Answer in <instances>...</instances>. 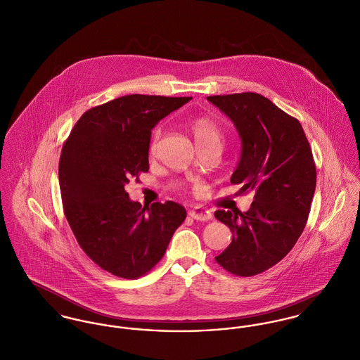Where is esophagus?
I'll return each mask as SVG.
<instances>
[{"mask_svg": "<svg viewBox=\"0 0 360 360\" xmlns=\"http://www.w3.org/2000/svg\"><path fill=\"white\" fill-rule=\"evenodd\" d=\"M189 217L195 221H210L212 218V214L208 210H205L204 207H194L193 210L189 211Z\"/></svg>", "mask_w": 360, "mask_h": 360, "instance_id": "esophagus-1", "label": "esophagus"}]
</instances>
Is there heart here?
<instances>
[{
  "instance_id": "b5f03b06",
  "label": "heart",
  "mask_w": 360,
  "mask_h": 360,
  "mask_svg": "<svg viewBox=\"0 0 360 360\" xmlns=\"http://www.w3.org/2000/svg\"><path fill=\"white\" fill-rule=\"evenodd\" d=\"M191 129H192V133H193L195 145H198V143H212V142L221 143V129L218 127V124L214 120H211L208 117L194 119L193 122L191 123ZM158 137H159V131L155 133V139L152 142V150L156 146Z\"/></svg>"
}]
</instances>
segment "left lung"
Here are the masks:
<instances>
[{
  "label": "left lung",
  "mask_w": 360,
  "mask_h": 360,
  "mask_svg": "<svg viewBox=\"0 0 360 360\" xmlns=\"http://www.w3.org/2000/svg\"><path fill=\"white\" fill-rule=\"evenodd\" d=\"M207 100L233 122L241 141L230 182L255 193L247 212H215L233 233L215 259L231 274L256 276L282 260L304 230L316 186L311 148L299 120L257 93Z\"/></svg>",
  "instance_id": "obj_1"
}]
</instances>
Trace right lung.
Here are the masks:
<instances>
[{"label": "right lung", "instance_id": "1", "mask_svg": "<svg viewBox=\"0 0 360 360\" xmlns=\"http://www.w3.org/2000/svg\"><path fill=\"white\" fill-rule=\"evenodd\" d=\"M192 97L130 94L84 112L63 146L58 181L64 212L84 253L113 276L146 274L166 253L186 210L141 208L126 192L149 169L155 126Z\"/></svg>", "mask_w": 360, "mask_h": 360}]
</instances>
